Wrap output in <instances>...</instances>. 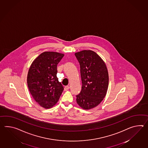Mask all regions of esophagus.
<instances>
[{
  "instance_id": "1",
  "label": "esophagus",
  "mask_w": 148,
  "mask_h": 148,
  "mask_svg": "<svg viewBox=\"0 0 148 148\" xmlns=\"http://www.w3.org/2000/svg\"><path fill=\"white\" fill-rule=\"evenodd\" d=\"M69 86H65V88H64V90H65V91H67V90H69Z\"/></svg>"
}]
</instances>
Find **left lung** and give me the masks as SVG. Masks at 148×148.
<instances>
[{
    "mask_svg": "<svg viewBox=\"0 0 148 148\" xmlns=\"http://www.w3.org/2000/svg\"><path fill=\"white\" fill-rule=\"evenodd\" d=\"M80 66L82 89L76 102L84 109L93 108L105 97L109 76L105 63L95 52L83 50L75 53Z\"/></svg>",
    "mask_w": 148,
    "mask_h": 148,
    "instance_id": "left-lung-1",
    "label": "left lung"
}]
</instances>
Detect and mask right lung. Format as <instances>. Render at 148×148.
Wrapping results in <instances>:
<instances>
[{
  "mask_svg": "<svg viewBox=\"0 0 148 148\" xmlns=\"http://www.w3.org/2000/svg\"><path fill=\"white\" fill-rule=\"evenodd\" d=\"M64 56L56 52H44L33 61L29 70V91L35 101L45 108L55 105L64 90L57 77V66Z\"/></svg>",
  "mask_w": 148,
  "mask_h": 148,
  "instance_id": "add662e5",
  "label": "right lung"
}]
</instances>
